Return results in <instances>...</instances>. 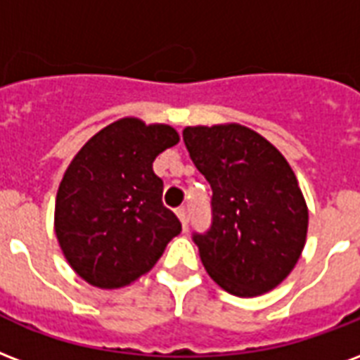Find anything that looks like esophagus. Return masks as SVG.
I'll use <instances>...</instances> for the list:
<instances>
[{"label":"esophagus","instance_id":"34e87169","mask_svg":"<svg viewBox=\"0 0 360 360\" xmlns=\"http://www.w3.org/2000/svg\"><path fill=\"white\" fill-rule=\"evenodd\" d=\"M177 217H179L183 229L187 231V227H188V210L187 207H179V210H177Z\"/></svg>","mask_w":360,"mask_h":360}]
</instances>
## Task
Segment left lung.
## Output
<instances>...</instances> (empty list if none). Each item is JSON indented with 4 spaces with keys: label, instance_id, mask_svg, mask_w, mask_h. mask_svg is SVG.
<instances>
[{
    "label": "left lung",
    "instance_id": "left-lung-1",
    "mask_svg": "<svg viewBox=\"0 0 360 360\" xmlns=\"http://www.w3.org/2000/svg\"><path fill=\"white\" fill-rule=\"evenodd\" d=\"M183 141L212 187V225L194 233L221 288L254 297L292 273L305 246L309 212L292 167L250 127H185Z\"/></svg>",
    "mask_w": 360,
    "mask_h": 360
}]
</instances>
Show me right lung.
Instances as JSON below:
<instances>
[{
  "mask_svg": "<svg viewBox=\"0 0 360 360\" xmlns=\"http://www.w3.org/2000/svg\"><path fill=\"white\" fill-rule=\"evenodd\" d=\"M179 143L172 126L122 118L79 150L58 185L55 233L66 262L97 288H122L156 265L181 223L162 204L153 172L160 153Z\"/></svg>",
  "mask_w": 360,
  "mask_h": 360,
  "instance_id": "add662e5",
  "label": "right lung"
}]
</instances>
